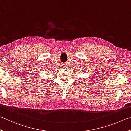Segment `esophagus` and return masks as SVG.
Listing matches in <instances>:
<instances>
[{
  "label": "esophagus",
  "mask_w": 131,
  "mask_h": 131,
  "mask_svg": "<svg viewBox=\"0 0 131 131\" xmlns=\"http://www.w3.org/2000/svg\"><path fill=\"white\" fill-rule=\"evenodd\" d=\"M63 67V68H65L66 67V65H63V67Z\"/></svg>",
  "instance_id": "1"
}]
</instances>
